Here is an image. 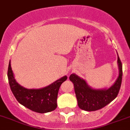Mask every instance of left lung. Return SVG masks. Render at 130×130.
Here are the masks:
<instances>
[{
    "instance_id": "1",
    "label": "left lung",
    "mask_w": 130,
    "mask_h": 130,
    "mask_svg": "<svg viewBox=\"0 0 130 130\" xmlns=\"http://www.w3.org/2000/svg\"><path fill=\"white\" fill-rule=\"evenodd\" d=\"M119 76L113 85L108 89H93L85 80L75 74L70 76V80L74 84L78 105L85 111H96L104 108L115 99L122 84V64L118 54Z\"/></svg>"
}]
</instances>
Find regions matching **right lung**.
<instances>
[{"instance_id":"right-lung-1","label":"right lung","mask_w":130,"mask_h":130,"mask_svg":"<svg viewBox=\"0 0 130 130\" xmlns=\"http://www.w3.org/2000/svg\"><path fill=\"white\" fill-rule=\"evenodd\" d=\"M7 74L10 87L17 101L32 111L40 113L50 112L57 108L59 88L61 84L67 80V76H64L42 88H25L21 86L14 79L10 61L8 64Z\"/></svg>"}]
</instances>
